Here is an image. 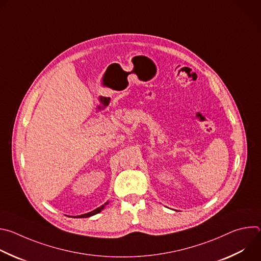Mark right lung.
I'll list each match as a JSON object with an SVG mask.
<instances>
[{
	"label": "right lung",
	"mask_w": 261,
	"mask_h": 261,
	"mask_svg": "<svg viewBox=\"0 0 261 261\" xmlns=\"http://www.w3.org/2000/svg\"><path fill=\"white\" fill-rule=\"evenodd\" d=\"M106 204H108V201H107V202H105L103 205H101V206L97 207L96 210H94V211H92V212H90V213L84 214V215H82V216H80V217H81V218H87V217H91V216H94V215H96V214L100 213V212H101V211L104 208V206H105Z\"/></svg>",
	"instance_id": "right-lung-1"
}]
</instances>
